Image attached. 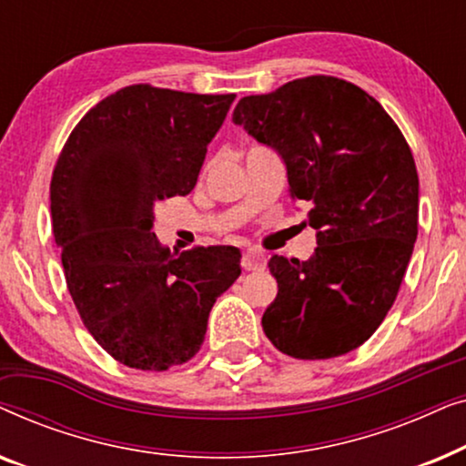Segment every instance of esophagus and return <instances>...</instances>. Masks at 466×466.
Masks as SVG:
<instances>
[{"label": "esophagus", "instance_id": "1", "mask_svg": "<svg viewBox=\"0 0 466 466\" xmlns=\"http://www.w3.org/2000/svg\"><path fill=\"white\" fill-rule=\"evenodd\" d=\"M265 265H267V258L263 252L246 250L244 257H241V267H244L246 271H260L265 269Z\"/></svg>", "mask_w": 466, "mask_h": 466}]
</instances>
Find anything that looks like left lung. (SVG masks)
<instances>
[{"mask_svg":"<svg viewBox=\"0 0 466 466\" xmlns=\"http://www.w3.org/2000/svg\"><path fill=\"white\" fill-rule=\"evenodd\" d=\"M233 123L278 152L290 199L316 228L308 260H269L278 297L265 335L292 359L352 352L392 308L418 238L420 184L403 133L380 101L333 76L239 99Z\"/></svg>","mask_w":466,"mask_h":466,"instance_id":"8db88e82","label":"left lung"}]
</instances>
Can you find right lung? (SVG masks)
Instances as JSON below:
<instances>
[{"label": "right lung", "instance_id": "add662e5", "mask_svg": "<svg viewBox=\"0 0 466 466\" xmlns=\"http://www.w3.org/2000/svg\"><path fill=\"white\" fill-rule=\"evenodd\" d=\"M235 95L133 85L76 125L50 182L69 295L112 359L165 371L199 352L216 299L239 278L233 246L171 254L155 206L195 188Z\"/></svg>", "mask_w": 466, "mask_h": 466}]
</instances>
